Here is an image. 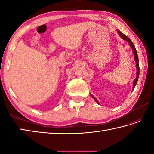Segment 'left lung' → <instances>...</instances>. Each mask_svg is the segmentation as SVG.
<instances>
[{
	"instance_id": "left-lung-1",
	"label": "left lung",
	"mask_w": 154,
	"mask_h": 154,
	"mask_svg": "<svg viewBox=\"0 0 154 154\" xmlns=\"http://www.w3.org/2000/svg\"><path fill=\"white\" fill-rule=\"evenodd\" d=\"M118 32H119V35H120L121 38H122V39H124V40H126V41H127L128 42L129 45H130V46L132 47V50H133L132 51H133L134 54V59H135V61H136V68H137V72H136L137 76H136V79H134V83H133V90H134V87H135L136 85L137 82H138V77H139V74H140V67H139V61H138V54H137V51H136V48H135L134 45V44H133V42H132L131 40H130V39H129L128 38L126 35H124L123 33H122V32H120V30H118ZM91 97L93 98V99H94V100H95L98 104H99V101H98V100H97V99H95V98H94V97L93 96H92V95H91Z\"/></svg>"
}]
</instances>
